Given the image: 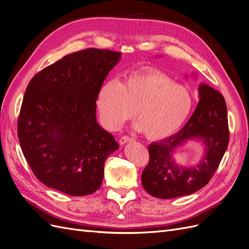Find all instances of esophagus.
Wrapping results in <instances>:
<instances>
[{
    "instance_id": "1",
    "label": "esophagus",
    "mask_w": 249,
    "mask_h": 249,
    "mask_svg": "<svg viewBox=\"0 0 249 249\" xmlns=\"http://www.w3.org/2000/svg\"><path fill=\"white\" fill-rule=\"evenodd\" d=\"M132 141H134V139L131 138V137H129V136H123L122 138L119 139V143H120V144H122V145H124L125 143L132 142Z\"/></svg>"
}]
</instances>
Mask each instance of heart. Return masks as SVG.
Returning a JSON list of instances; mask_svg holds the SVG:
<instances>
[{"instance_id":"obj_1","label":"heart","mask_w":249,"mask_h":249,"mask_svg":"<svg viewBox=\"0 0 249 249\" xmlns=\"http://www.w3.org/2000/svg\"><path fill=\"white\" fill-rule=\"evenodd\" d=\"M103 125L116 131L134 116L135 129L150 140H161L178 132L193 108L190 90L161 71L146 70L127 76L122 83L105 82L96 96Z\"/></svg>"}]
</instances>
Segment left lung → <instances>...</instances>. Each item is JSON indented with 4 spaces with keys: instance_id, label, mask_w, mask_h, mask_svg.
Here are the masks:
<instances>
[{
    "instance_id": "left-lung-1",
    "label": "left lung",
    "mask_w": 249,
    "mask_h": 249,
    "mask_svg": "<svg viewBox=\"0 0 249 249\" xmlns=\"http://www.w3.org/2000/svg\"><path fill=\"white\" fill-rule=\"evenodd\" d=\"M197 107L188 123L177 134L148 146L149 163L141 176L145 191L158 198L190 195L205 187L214 176L229 145L227 104L220 92L200 83ZM190 140L199 141L205 152L192 168L176 164L175 150Z\"/></svg>"
}]
</instances>
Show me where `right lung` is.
Listing matches in <instances>:
<instances>
[{"label":"right lung","mask_w":249,"mask_h":249,"mask_svg":"<svg viewBox=\"0 0 249 249\" xmlns=\"http://www.w3.org/2000/svg\"><path fill=\"white\" fill-rule=\"evenodd\" d=\"M122 53L87 49L36 73L22 100L19 144L42 184L72 196L99 189L119 145L96 122V96Z\"/></svg>","instance_id":"1"}]
</instances>
